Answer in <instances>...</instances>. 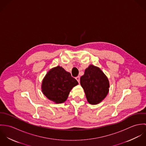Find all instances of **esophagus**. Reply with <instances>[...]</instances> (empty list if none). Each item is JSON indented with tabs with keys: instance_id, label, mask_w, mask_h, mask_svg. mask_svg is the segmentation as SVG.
Segmentation results:
<instances>
[{
	"instance_id": "obj_1",
	"label": "esophagus",
	"mask_w": 146,
	"mask_h": 146,
	"mask_svg": "<svg viewBox=\"0 0 146 146\" xmlns=\"http://www.w3.org/2000/svg\"><path fill=\"white\" fill-rule=\"evenodd\" d=\"M76 80L78 82V83L80 82V77H79V76L76 77Z\"/></svg>"
}]
</instances>
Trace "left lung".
I'll use <instances>...</instances> for the list:
<instances>
[{
  "label": "left lung",
  "mask_w": 146,
  "mask_h": 146,
  "mask_svg": "<svg viewBox=\"0 0 146 146\" xmlns=\"http://www.w3.org/2000/svg\"><path fill=\"white\" fill-rule=\"evenodd\" d=\"M88 102L97 104L103 101L109 92L110 84L107 76L98 67L90 65L80 78Z\"/></svg>",
  "instance_id": "1"
}]
</instances>
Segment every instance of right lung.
<instances>
[{"instance_id": "add662e5", "label": "right lung", "mask_w": 146, "mask_h": 146, "mask_svg": "<svg viewBox=\"0 0 146 146\" xmlns=\"http://www.w3.org/2000/svg\"><path fill=\"white\" fill-rule=\"evenodd\" d=\"M78 82L62 67L58 66L50 70L42 84L43 94L56 104H62L67 99L70 92Z\"/></svg>"}]
</instances>
